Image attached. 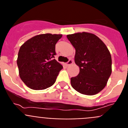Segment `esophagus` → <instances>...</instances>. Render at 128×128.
<instances>
[{"mask_svg":"<svg viewBox=\"0 0 128 128\" xmlns=\"http://www.w3.org/2000/svg\"><path fill=\"white\" fill-rule=\"evenodd\" d=\"M72 63H73V61L72 60H70L69 61H68V62H67V63H66V66H69V65H72Z\"/></svg>","mask_w":128,"mask_h":128,"instance_id":"esophagus-1","label":"esophagus"}]
</instances>
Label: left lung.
<instances>
[{
    "mask_svg": "<svg viewBox=\"0 0 128 128\" xmlns=\"http://www.w3.org/2000/svg\"><path fill=\"white\" fill-rule=\"evenodd\" d=\"M76 49L75 63L80 73L70 79L72 88L93 96L106 86L112 74V56L103 42L94 34L82 32L66 36Z\"/></svg>",
    "mask_w": 128,
    "mask_h": 128,
    "instance_id": "left-lung-1",
    "label": "left lung"
}]
</instances>
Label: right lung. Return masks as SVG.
<instances>
[{
	"mask_svg": "<svg viewBox=\"0 0 128 128\" xmlns=\"http://www.w3.org/2000/svg\"><path fill=\"white\" fill-rule=\"evenodd\" d=\"M62 37L56 34H38L20 47L16 60L19 76L30 89L44 90L56 81L63 66L54 59L55 46Z\"/></svg>",
	"mask_w": 128,
	"mask_h": 128,
	"instance_id": "obj_1",
	"label": "right lung"
}]
</instances>
